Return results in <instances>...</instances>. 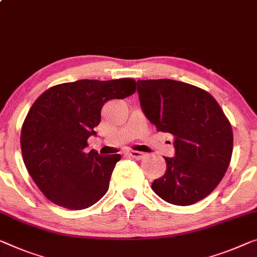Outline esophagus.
I'll use <instances>...</instances> for the list:
<instances>
[{
	"label": "esophagus",
	"instance_id": "34e87169",
	"mask_svg": "<svg viewBox=\"0 0 257 257\" xmlns=\"http://www.w3.org/2000/svg\"><path fill=\"white\" fill-rule=\"evenodd\" d=\"M127 154L131 157H133L134 160H142L146 155V154L141 153V152H138V151H130Z\"/></svg>",
	"mask_w": 257,
	"mask_h": 257
}]
</instances>
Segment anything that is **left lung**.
Returning a JSON list of instances; mask_svg holds the SVG:
<instances>
[{
  "instance_id": "left-lung-1",
  "label": "left lung",
  "mask_w": 257,
  "mask_h": 257,
  "mask_svg": "<svg viewBox=\"0 0 257 257\" xmlns=\"http://www.w3.org/2000/svg\"><path fill=\"white\" fill-rule=\"evenodd\" d=\"M145 116L157 131L173 136L175 157H164L167 171L152 184L167 202L191 206L220 183L233 149L231 124L210 94L171 79L138 80Z\"/></svg>"
}]
</instances>
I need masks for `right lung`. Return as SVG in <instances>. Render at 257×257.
Segmentation results:
<instances>
[{"label":"right lung","mask_w":257,"mask_h":257,"mask_svg":"<svg viewBox=\"0 0 257 257\" xmlns=\"http://www.w3.org/2000/svg\"><path fill=\"white\" fill-rule=\"evenodd\" d=\"M136 92V80H89L56 85L39 96L24 120L25 167L39 189L57 206L81 210L102 199L119 154L85 152L106 101Z\"/></svg>","instance_id":"add662e5"}]
</instances>
